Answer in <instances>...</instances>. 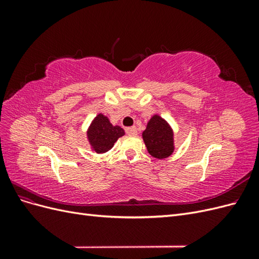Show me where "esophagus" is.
<instances>
[{"label":"esophagus","mask_w":259,"mask_h":259,"mask_svg":"<svg viewBox=\"0 0 259 259\" xmlns=\"http://www.w3.org/2000/svg\"><path fill=\"white\" fill-rule=\"evenodd\" d=\"M125 132H126V134H127V135H131V136L137 135V128H136L135 126H132V127L125 128Z\"/></svg>","instance_id":"obj_1"}]
</instances>
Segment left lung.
I'll return each instance as SVG.
<instances>
[{"mask_svg": "<svg viewBox=\"0 0 259 259\" xmlns=\"http://www.w3.org/2000/svg\"><path fill=\"white\" fill-rule=\"evenodd\" d=\"M143 139L148 152L153 158L165 159L174 152V133L169 124L158 114L149 120L143 132Z\"/></svg>", "mask_w": 259, "mask_h": 259, "instance_id": "1", "label": "left lung"}]
</instances>
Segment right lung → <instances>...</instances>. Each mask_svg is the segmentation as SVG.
<instances>
[{
  "mask_svg": "<svg viewBox=\"0 0 259 259\" xmlns=\"http://www.w3.org/2000/svg\"><path fill=\"white\" fill-rule=\"evenodd\" d=\"M125 134L120 126H113L108 117L99 113L91 123L88 130V139L92 149L97 153L110 150L114 143Z\"/></svg>",
  "mask_w": 259,
  "mask_h": 259,
  "instance_id": "1",
  "label": "right lung"
}]
</instances>
